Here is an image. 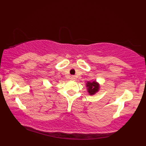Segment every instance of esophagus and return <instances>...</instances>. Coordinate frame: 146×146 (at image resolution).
Wrapping results in <instances>:
<instances>
[{"label":"esophagus","mask_w":146,"mask_h":146,"mask_svg":"<svg viewBox=\"0 0 146 146\" xmlns=\"http://www.w3.org/2000/svg\"><path fill=\"white\" fill-rule=\"evenodd\" d=\"M70 79L72 80V81H75L76 77H75V76H70Z\"/></svg>","instance_id":"esophagus-1"}]
</instances>
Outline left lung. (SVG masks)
<instances>
[{
  "label": "left lung",
  "mask_w": 146,
  "mask_h": 146,
  "mask_svg": "<svg viewBox=\"0 0 146 146\" xmlns=\"http://www.w3.org/2000/svg\"><path fill=\"white\" fill-rule=\"evenodd\" d=\"M87 87L89 93H90L91 95L95 94V93L98 91V89H99V85H98L96 82H88L87 83Z\"/></svg>",
  "instance_id": "left-lung-1"
}]
</instances>
